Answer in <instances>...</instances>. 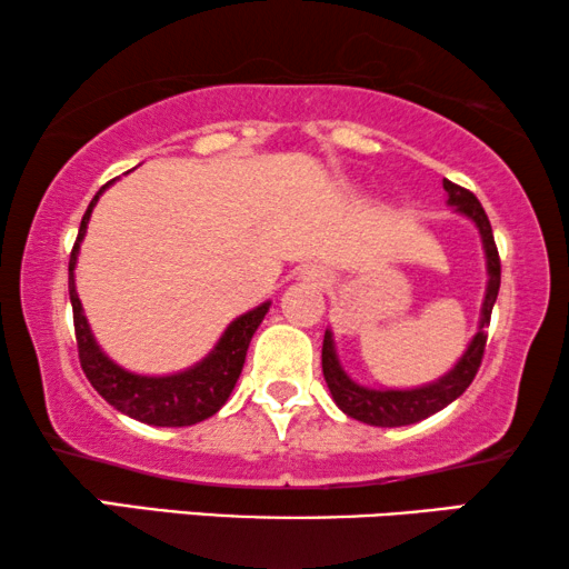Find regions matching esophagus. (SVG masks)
I'll return each mask as SVG.
<instances>
[{
    "mask_svg": "<svg viewBox=\"0 0 569 569\" xmlns=\"http://www.w3.org/2000/svg\"><path fill=\"white\" fill-rule=\"evenodd\" d=\"M310 277H313V282H326L323 271H313V274H310Z\"/></svg>",
    "mask_w": 569,
    "mask_h": 569,
    "instance_id": "1",
    "label": "esophagus"
}]
</instances>
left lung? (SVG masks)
<instances>
[{"mask_svg":"<svg viewBox=\"0 0 569 569\" xmlns=\"http://www.w3.org/2000/svg\"><path fill=\"white\" fill-rule=\"evenodd\" d=\"M442 189L448 193V207H453V212L463 214L466 220L473 222V228L479 230L481 248H485L487 290L485 300H481L477 333H473L469 347L463 349V355L458 357L453 368L438 380H430V383L415 388H372L357 383V380L345 370V365H341L337 352V341H333V331L326 329L321 352L326 386H329L333 403H337L347 417L357 419V422L372 427H403L422 422V419L432 417L435 411L453 403L458 396L471 386V380L477 376L481 365V355H485L487 345L489 316H492L497 292H500V256H497L492 224H489L485 207L479 204V199L473 197L471 191L461 189V186L450 183L448 178H442Z\"/></svg>","mask_w":569,"mask_h":569,"instance_id":"1","label":"left lung"}]
</instances>
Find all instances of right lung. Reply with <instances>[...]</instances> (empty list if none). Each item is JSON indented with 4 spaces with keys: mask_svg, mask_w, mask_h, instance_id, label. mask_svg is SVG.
Listing matches in <instances>:
<instances>
[{
    "mask_svg": "<svg viewBox=\"0 0 569 569\" xmlns=\"http://www.w3.org/2000/svg\"><path fill=\"white\" fill-rule=\"evenodd\" d=\"M113 183V181H111ZM111 183H106L96 197H92L88 212H84L80 222V232H77V243L69 256V300H72L74 313V333H77V349H80L82 370L92 388L137 422L152 425V427H189L197 422H204L212 415H217L230 399L232 388H236L240 370H243L248 345H251L256 329H259L263 316L269 313L271 302H261L248 313L238 316L230 321L222 337L217 339L212 352L193 362L191 368L168 372V376H142V372H131L113 362L103 349H100L96 333H92L88 316H84L80 295H77L74 269L77 256H80V246L84 232H88V222L92 209H96L98 199Z\"/></svg>",
    "mask_w": 569,
    "mask_h": 569,
    "instance_id": "1",
    "label": "right lung"
}]
</instances>
